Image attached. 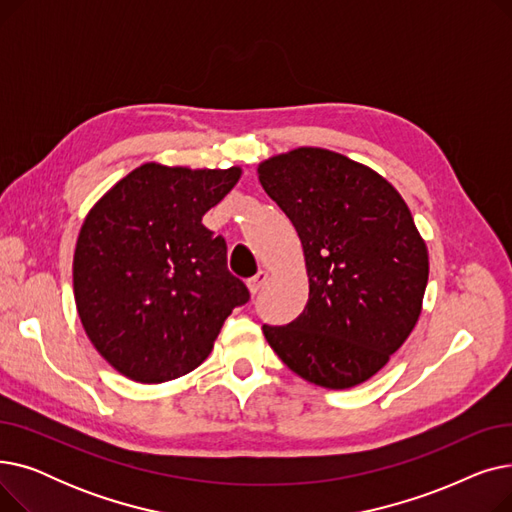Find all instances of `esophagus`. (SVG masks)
Wrapping results in <instances>:
<instances>
[{
  "label": "esophagus",
  "instance_id": "1",
  "mask_svg": "<svg viewBox=\"0 0 512 512\" xmlns=\"http://www.w3.org/2000/svg\"><path fill=\"white\" fill-rule=\"evenodd\" d=\"M267 278H270V274H267V272H257V276H253L249 282H247V288H249V292L251 294H257L261 288H263V284L267 282Z\"/></svg>",
  "mask_w": 512,
  "mask_h": 512
}]
</instances>
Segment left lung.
I'll return each mask as SVG.
<instances>
[{
  "instance_id": "8db88e82",
  "label": "left lung",
  "mask_w": 512,
  "mask_h": 512,
  "mask_svg": "<svg viewBox=\"0 0 512 512\" xmlns=\"http://www.w3.org/2000/svg\"><path fill=\"white\" fill-rule=\"evenodd\" d=\"M301 238L309 299L288 326H263L303 380L346 390L373 378L411 336L429 276L425 240L396 188L342 153L299 147L257 166Z\"/></svg>"
}]
</instances>
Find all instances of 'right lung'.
I'll return each instance as SVG.
<instances>
[{"instance_id":"right-lung-1","label":"right lung","mask_w":512,"mask_h":512,"mask_svg":"<svg viewBox=\"0 0 512 512\" xmlns=\"http://www.w3.org/2000/svg\"><path fill=\"white\" fill-rule=\"evenodd\" d=\"M240 174L149 161L87 213L72 261L76 311L128 380L161 384L197 369L232 309L249 301L226 267V240L201 222Z\"/></svg>"}]
</instances>
